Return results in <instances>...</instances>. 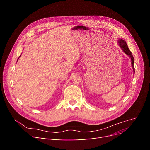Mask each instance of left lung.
<instances>
[{
    "mask_svg": "<svg viewBox=\"0 0 150 150\" xmlns=\"http://www.w3.org/2000/svg\"><path fill=\"white\" fill-rule=\"evenodd\" d=\"M118 43H119V45L120 47H121V49H122V50L124 51V52L126 54L129 55L130 57H131V60H132V67H133V72L134 73V57L132 55V52H130V50H129L128 46H127V44H126V42L123 40H118Z\"/></svg>",
    "mask_w": 150,
    "mask_h": 150,
    "instance_id": "1",
    "label": "left lung"
}]
</instances>
